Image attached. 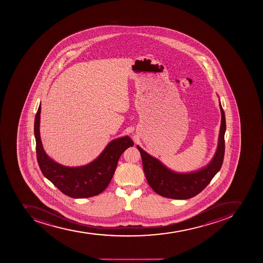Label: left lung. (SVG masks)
Here are the masks:
<instances>
[{
    "label": "left lung",
    "mask_w": 263,
    "mask_h": 263,
    "mask_svg": "<svg viewBox=\"0 0 263 263\" xmlns=\"http://www.w3.org/2000/svg\"><path fill=\"white\" fill-rule=\"evenodd\" d=\"M221 124L216 151L210 162L199 170L177 172L165 166L158 159L151 156L137 145L147 181L159 195L173 199H189L201 193L220 170L224 156L226 115L219 100Z\"/></svg>",
    "instance_id": "8db88e82"
}]
</instances>
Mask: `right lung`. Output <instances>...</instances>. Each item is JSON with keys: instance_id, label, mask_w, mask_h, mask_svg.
I'll return each instance as SVG.
<instances>
[{"instance_id": "add662e5", "label": "right lung", "mask_w": 263, "mask_h": 263, "mask_svg": "<svg viewBox=\"0 0 263 263\" xmlns=\"http://www.w3.org/2000/svg\"><path fill=\"white\" fill-rule=\"evenodd\" d=\"M40 114L41 104L35 116L34 136L37 163L44 177L70 198H90L102 193L112 180L119 157L133 146L130 137L123 136L109 142L102 153L86 165L66 166L54 161L44 149L40 138Z\"/></svg>"}]
</instances>
